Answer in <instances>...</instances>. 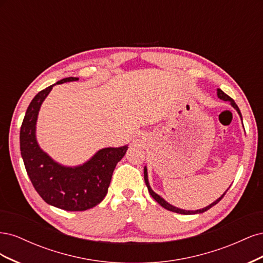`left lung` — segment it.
I'll list each match as a JSON object with an SVG mask.
<instances>
[{
  "label": "left lung",
  "instance_id": "1",
  "mask_svg": "<svg viewBox=\"0 0 263 263\" xmlns=\"http://www.w3.org/2000/svg\"><path fill=\"white\" fill-rule=\"evenodd\" d=\"M217 95H218V98L220 99V100H222V101H228V102H230V104L233 105V107L237 110L238 112V114L240 115V117H241V113H240V109L238 108V106H237V104L235 103V101L230 98V97H228V95L226 94V93H224L222 92L220 89H218L217 90ZM241 121H242V117H241ZM144 178H145V183H146V185H147V187H148V191H149V193H150V195L153 196L155 200H156V202H158L159 204H160L162 208H164L165 210H168V211H171V212H174V213H178V214H184V215H192V214H200V213H204V212H206L208 210H210L211 208H213L214 205H216L222 197H224V195L226 194V192L222 194L219 198H217L216 201L215 202H213L212 204H210L209 206H206V208H204V209H202V210H196V211H185V210H181V209H178V208H176V206H173V205H171V204H169L168 202L166 201H164L163 198L160 196V195H158L157 193H155L153 190H151V187H150V185H149V182H148V173H147V168L145 166V169H144Z\"/></svg>",
  "mask_w": 263,
  "mask_h": 263
}]
</instances>
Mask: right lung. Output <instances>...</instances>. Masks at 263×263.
I'll use <instances>...</instances> for the list:
<instances>
[{
  "mask_svg": "<svg viewBox=\"0 0 263 263\" xmlns=\"http://www.w3.org/2000/svg\"><path fill=\"white\" fill-rule=\"evenodd\" d=\"M78 80L79 78H65L39 92L30 102L20 133L23 161L37 193L47 204L70 212L90 210L103 201L115 166L128 148L101 149L89 161L72 168L53 161L38 146L36 122L44 100L53 85Z\"/></svg>",
  "mask_w": 263,
  "mask_h": 263,
  "instance_id": "obj_1",
  "label": "right lung"
}]
</instances>
